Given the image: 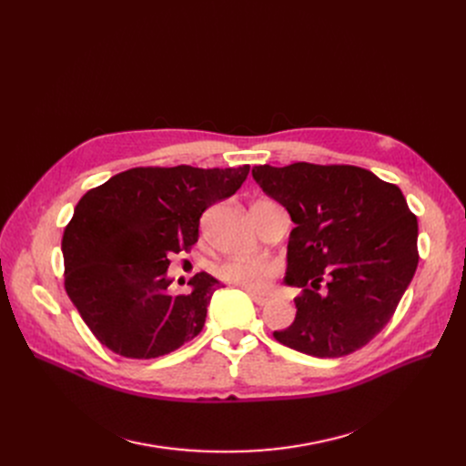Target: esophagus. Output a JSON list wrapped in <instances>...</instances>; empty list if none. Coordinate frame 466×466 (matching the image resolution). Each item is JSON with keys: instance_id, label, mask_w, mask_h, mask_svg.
I'll return each mask as SVG.
<instances>
[{"instance_id": "34e87169", "label": "esophagus", "mask_w": 466, "mask_h": 466, "mask_svg": "<svg viewBox=\"0 0 466 466\" xmlns=\"http://www.w3.org/2000/svg\"><path fill=\"white\" fill-rule=\"evenodd\" d=\"M251 299L258 304V306H268L270 304V299H266V297H258V295H255V292H251Z\"/></svg>"}]
</instances>
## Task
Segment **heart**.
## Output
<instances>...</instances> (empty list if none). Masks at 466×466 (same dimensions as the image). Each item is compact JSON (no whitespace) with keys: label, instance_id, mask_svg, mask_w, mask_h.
Returning a JSON list of instances; mask_svg holds the SVG:
<instances>
[{"label":"heart","instance_id":"b5f03b06","mask_svg":"<svg viewBox=\"0 0 466 466\" xmlns=\"http://www.w3.org/2000/svg\"><path fill=\"white\" fill-rule=\"evenodd\" d=\"M283 266L276 258H228L217 264L215 276L251 292H264L281 276Z\"/></svg>","mask_w":466,"mask_h":466}]
</instances>
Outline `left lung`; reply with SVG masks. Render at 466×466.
<instances>
[{"label": "left lung", "instance_id": "obj_1", "mask_svg": "<svg viewBox=\"0 0 466 466\" xmlns=\"http://www.w3.org/2000/svg\"><path fill=\"white\" fill-rule=\"evenodd\" d=\"M253 179L297 225L285 283L302 292L295 321L274 338L321 359L360 350L390 321L420 262L402 190L348 164H264Z\"/></svg>", "mask_w": 466, "mask_h": 466}]
</instances>
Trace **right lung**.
<instances>
[{"label": "right lung", "instance_id": "1", "mask_svg": "<svg viewBox=\"0 0 466 466\" xmlns=\"http://www.w3.org/2000/svg\"><path fill=\"white\" fill-rule=\"evenodd\" d=\"M239 167H132L90 188L62 238L64 287L102 346L127 359L179 350L204 329L213 292L200 272L169 292V255L198 241L202 213L248 179Z\"/></svg>", "mask_w": 466, "mask_h": 466}]
</instances>
